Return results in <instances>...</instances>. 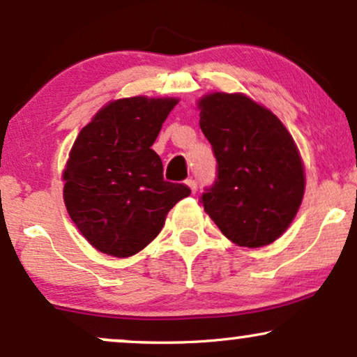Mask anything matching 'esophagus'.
<instances>
[{"mask_svg":"<svg viewBox=\"0 0 357 357\" xmlns=\"http://www.w3.org/2000/svg\"><path fill=\"white\" fill-rule=\"evenodd\" d=\"M187 185H188V188H190V192L192 193H195L197 192V182L195 180H192V178H187Z\"/></svg>","mask_w":357,"mask_h":357,"instance_id":"1","label":"esophagus"}]
</instances>
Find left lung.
Returning a JSON list of instances; mask_svg holds the SVG:
<instances>
[{
  "instance_id": "1",
  "label": "left lung",
  "mask_w": 357,
  "mask_h": 357,
  "mask_svg": "<svg viewBox=\"0 0 357 357\" xmlns=\"http://www.w3.org/2000/svg\"><path fill=\"white\" fill-rule=\"evenodd\" d=\"M200 129L217 158V180L202 193L205 212L238 246L259 248L283 235L305 195V169L281 121L245 94L199 100Z\"/></svg>"
}]
</instances>
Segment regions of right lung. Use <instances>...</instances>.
<instances>
[{
  "mask_svg": "<svg viewBox=\"0 0 357 357\" xmlns=\"http://www.w3.org/2000/svg\"><path fill=\"white\" fill-rule=\"evenodd\" d=\"M177 102L144 96L112 100L79 132L63 174L64 204L100 253H139L160 233L172 206L190 195L183 183L165 182L151 149Z\"/></svg>",
  "mask_w": 357,
  "mask_h": 357,
  "instance_id": "obj_1",
  "label": "right lung"
}]
</instances>
